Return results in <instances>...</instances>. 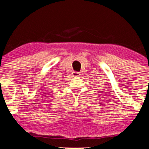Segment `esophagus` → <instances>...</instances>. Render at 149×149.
Wrapping results in <instances>:
<instances>
[{
  "label": "esophagus",
  "instance_id": "34e87169",
  "mask_svg": "<svg viewBox=\"0 0 149 149\" xmlns=\"http://www.w3.org/2000/svg\"><path fill=\"white\" fill-rule=\"evenodd\" d=\"M72 75L74 77H78V76H79L80 74H79V72H73Z\"/></svg>",
  "mask_w": 149,
  "mask_h": 149
}]
</instances>
